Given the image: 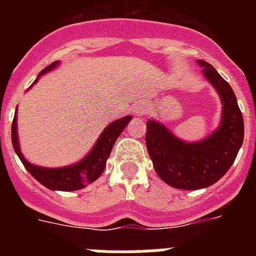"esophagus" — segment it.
<instances>
[{"label":"esophagus","mask_w":256,"mask_h":256,"mask_svg":"<svg viewBox=\"0 0 256 256\" xmlns=\"http://www.w3.org/2000/svg\"><path fill=\"white\" fill-rule=\"evenodd\" d=\"M144 112V108L141 104H137V105L133 106V114H134V116H142Z\"/></svg>","instance_id":"34e87169"}]
</instances>
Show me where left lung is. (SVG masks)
I'll return each mask as SVG.
<instances>
[{"instance_id": "left-lung-1", "label": "left lung", "mask_w": 256, "mask_h": 256, "mask_svg": "<svg viewBox=\"0 0 256 256\" xmlns=\"http://www.w3.org/2000/svg\"><path fill=\"white\" fill-rule=\"evenodd\" d=\"M198 62L223 104L216 130L198 142H186L159 122L148 119L146 123V146L156 173L180 190L205 188L218 182L234 164L245 133L234 90L209 62Z\"/></svg>"}]
</instances>
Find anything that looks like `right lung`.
Here are the masks:
<instances>
[{
    "instance_id": "obj_1",
    "label": "right lung",
    "mask_w": 256,
    "mask_h": 256,
    "mask_svg": "<svg viewBox=\"0 0 256 256\" xmlns=\"http://www.w3.org/2000/svg\"><path fill=\"white\" fill-rule=\"evenodd\" d=\"M58 64V62H52L51 65L44 68L38 74V78L54 69ZM38 78L33 82V84L37 82ZM130 119L132 116L126 115V116L116 119L115 122L108 124L96 141L94 148L87 154V156H84L80 162H76V164L62 166V168L38 166V165L30 164L22 156V151H20L19 138H18V108L15 115H14L12 126H11V142H12L14 150L19 156V159L22 160V165L40 184H44V187L52 190V191H76V190L84 188L87 184L94 182L102 174L115 141L123 132L124 128L128 126Z\"/></svg>"
}]
</instances>
